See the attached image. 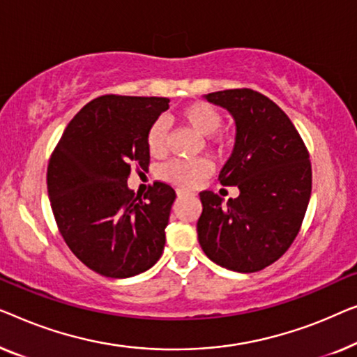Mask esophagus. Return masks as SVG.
<instances>
[{
  "instance_id": "34e87169",
  "label": "esophagus",
  "mask_w": 357,
  "mask_h": 357,
  "mask_svg": "<svg viewBox=\"0 0 357 357\" xmlns=\"http://www.w3.org/2000/svg\"><path fill=\"white\" fill-rule=\"evenodd\" d=\"M176 194H178V197H185V195H190L188 190H184V189H178Z\"/></svg>"
}]
</instances>
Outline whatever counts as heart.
Segmentation results:
<instances>
[{
  "label": "heart",
  "instance_id": "obj_1",
  "mask_svg": "<svg viewBox=\"0 0 357 357\" xmlns=\"http://www.w3.org/2000/svg\"><path fill=\"white\" fill-rule=\"evenodd\" d=\"M179 119L188 124L195 132L204 137L212 139L220 149L225 147V140L217 135L218 128L222 126V114L212 105L204 102L190 103L179 112ZM167 135L168 126L163 119H157L147 132V149L152 157H163L167 153ZM213 172L212 163L208 160H190V162H169L162 168V178L168 183L176 184L179 188H195V185L207 179Z\"/></svg>",
  "mask_w": 357,
  "mask_h": 357
}]
</instances>
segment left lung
Wrapping results in <instances>:
<instances>
[{
	"instance_id": "obj_1",
	"label": "left lung",
	"mask_w": 357,
	"mask_h": 357,
	"mask_svg": "<svg viewBox=\"0 0 357 357\" xmlns=\"http://www.w3.org/2000/svg\"><path fill=\"white\" fill-rule=\"evenodd\" d=\"M229 112L236 124L234 149L220 183L239 195L223 199L200 192V248L220 267L254 273L278 260L299 233L310 190L309 152L277 103L250 89L204 95Z\"/></svg>"
}]
</instances>
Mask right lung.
Listing matches in <instances>:
<instances>
[{
	"instance_id": "obj_1",
	"label": "right lung",
	"mask_w": 357,
	"mask_h": 357,
	"mask_svg": "<svg viewBox=\"0 0 357 357\" xmlns=\"http://www.w3.org/2000/svg\"><path fill=\"white\" fill-rule=\"evenodd\" d=\"M168 103L163 97L95 98L68 124L50 158L48 197L59 233L103 277H134L162 257L176 192L155 181L142 199L128 178L132 167L147 169V132Z\"/></svg>"
}]
</instances>
